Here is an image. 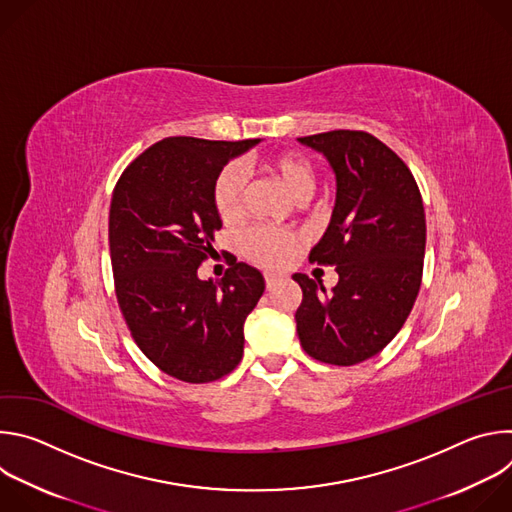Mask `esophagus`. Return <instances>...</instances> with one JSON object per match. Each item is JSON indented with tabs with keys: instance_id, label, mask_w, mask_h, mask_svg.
<instances>
[{
	"instance_id": "34e87169",
	"label": "esophagus",
	"mask_w": 512,
	"mask_h": 512,
	"mask_svg": "<svg viewBox=\"0 0 512 512\" xmlns=\"http://www.w3.org/2000/svg\"><path fill=\"white\" fill-rule=\"evenodd\" d=\"M279 281V275H275V273H265V285L271 289L275 283Z\"/></svg>"
}]
</instances>
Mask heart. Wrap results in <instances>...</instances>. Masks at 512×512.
Returning a JSON list of instances; mask_svg holds the SVG:
<instances>
[{"instance_id":"1","label":"heart","mask_w":512,"mask_h":512,"mask_svg":"<svg viewBox=\"0 0 512 512\" xmlns=\"http://www.w3.org/2000/svg\"><path fill=\"white\" fill-rule=\"evenodd\" d=\"M265 172L281 182L296 200H306L316 188V168L300 152H277L263 160ZM245 172L241 164L229 162L212 182V206L223 223H235L245 210ZM302 245L300 235L291 231L253 227L243 235V253L261 267L281 269L296 259Z\"/></svg>"}]
</instances>
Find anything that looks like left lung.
Here are the masks:
<instances>
[{
    "mask_svg": "<svg viewBox=\"0 0 512 512\" xmlns=\"http://www.w3.org/2000/svg\"><path fill=\"white\" fill-rule=\"evenodd\" d=\"M300 141L336 174V206L310 263L332 265L326 287L304 273L296 312L302 348L316 360L352 367L379 354L403 328L419 294L425 212L407 164L367 131L334 129Z\"/></svg>",
    "mask_w": 512,
    "mask_h": 512,
    "instance_id": "obj_1",
    "label": "left lung"
}]
</instances>
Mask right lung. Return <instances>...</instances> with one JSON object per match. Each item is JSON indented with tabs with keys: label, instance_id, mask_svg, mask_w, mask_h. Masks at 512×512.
Masks as SVG:
<instances>
[{
	"label": "right lung",
	"instance_id": "obj_1",
	"mask_svg": "<svg viewBox=\"0 0 512 512\" xmlns=\"http://www.w3.org/2000/svg\"><path fill=\"white\" fill-rule=\"evenodd\" d=\"M259 139L166 137L119 176L109 208L115 296L131 338L166 375L200 385L229 375L243 356V324L263 296V275L231 263L198 279L214 231L212 182Z\"/></svg>",
	"mask_w": 512,
	"mask_h": 512
}]
</instances>
